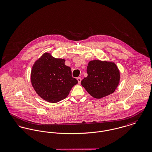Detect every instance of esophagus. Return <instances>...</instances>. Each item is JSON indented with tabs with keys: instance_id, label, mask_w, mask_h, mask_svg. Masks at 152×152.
Returning a JSON list of instances; mask_svg holds the SVG:
<instances>
[{
	"instance_id": "esophagus-1",
	"label": "esophagus",
	"mask_w": 152,
	"mask_h": 152,
	"mask_svg": "<svg viewBox=\"0 0 152 152\" xmlns=\"http://www.w3.org/2000/svg\"><path fill=\"white\" fill-rule=\"evenodd\" d=\"M77 81H78V83H79V84H80V83H81V80H82L81 77H77Z\"/></svg>"
}]
</instances>
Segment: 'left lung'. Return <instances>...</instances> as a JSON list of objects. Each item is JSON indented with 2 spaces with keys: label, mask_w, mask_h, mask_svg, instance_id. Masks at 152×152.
Masks as SVG:
<instances>
[{
  "label": "left lung",
  "mask_w": 152,
  "mask_h": 152,
  "mask_svg": "<svg viewBox=\"0 0 152 152\" xmlns=\"http://www.w3.org/2000/svg\"><path fill=\"white\" fill-rule=\"evenodd\" d=\"M88 76L81 82L82 86L93 97L100 99L114 93L120 79V71L113 62L93 60L88 62Z\"/></svg>",
  "instance_id": "obj_1"
}]
</instances>
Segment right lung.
<instances>
[{"mask_svg":"<svg viewBox=\"0 0 152 152\" xmlns=\"http://www.w3.org/2000/svg\"><path fill=\"white\" fill-rule=\"evenodd\" d=\"M64 59L55 58L45 53L34 64L31 80L36 93L51 103L66 98L77 80L72 76L69 66Z\"/></svg>","mask_w":152,"mask_h":152,"instance_id":"1","label":"right lung"}]
</instances>
